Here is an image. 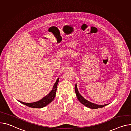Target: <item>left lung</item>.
Listing matches in <instances>:
<instances>
[{
	"label": "left lung",
	"mask_w": 131,
	"mask_h": 131,
	"mask_svg": "<svg viewBox=\"0 0 131 131\" xmlns=\"http://www.w3.org/2000/svg\"><path fill=\"white\" fill-rule=\"evenodd\" d=\"M75 93L76 94V97H77V99L78 100V101H79L82 104H83L84 105H85V106L88 107L90 108L97 109L98 108H102V107L108 105V104H105V105H98V104L93 103L88 101L87 100H86L80 94L79 92H78L76 84L75 85Z\"/></svg>",
	"instance_id": "1"
}]
</instances>
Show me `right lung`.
<instances>
[{"mask_svg":"<svg viewBox=\"0 0 131 131\" xmlns=\"http://www.w3.org/2000/svg\"><path fill=\"white\" fill-rule=\"evenodd\" d=\"M59 81V78H58L53 88V89L49 92L48 94H47L46 96L44 97H43L42 99L40 100L35 102H33V103H25L23 102H21L20 101H18L19 102L21 103L24 104V105L29 106L31 108H42L43 107H45L47 106L48 104H49L50 103H51L52 101H53V100L55 99V94L57 90V84Z\"/></svg>","mask_w":131,"mask_h":131,"instance_id":"add662e5","label":"right lung"}]
</instances>
